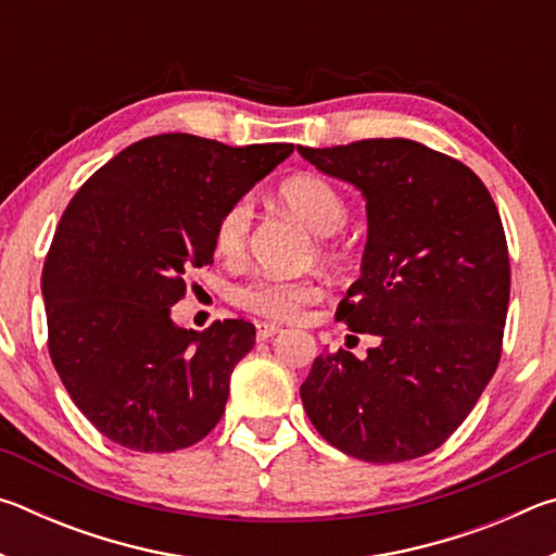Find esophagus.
<instances>
[{
    "label": "esophagus",
    "mask_w": 556,
    "mask_h": 556,
    "mask_svg": "<svg viewBox=\"0 0 556 556\" xmlns=\"http://www.w3.org/2000/svg\"><path fill=\"white\" fill-rule=\"evenodd\" d=\"M281 328L277 324H269V321H260L257 324V341H267V338L277 336Z\"/></svg>",
    "instance_id": "esophagus-1"
}]
</instances>
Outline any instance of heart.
Instances as JSON below:
<instances>
[{"instance_id":"b5f03b06","label":"heart","mask_w":556,"mask_h":556,"mask_svg":"<svg viewBox=\"0 0 556 556\" xmlns=\"http://www.w3.org/2000/svg\"><path fill=\"white\" fill-rule=\"evenodd\" d=\"M279 201L318 238H328L343 228L348 218L345 201L328 178L304 172L289 176L279 186ZM252 201L240 199L220 215L215 228V244L225 257H240L250 240ZM312 281H287L275 277H257L238 289V304L267 318H294L316 296Z\"/></svg>"}]
</instances>
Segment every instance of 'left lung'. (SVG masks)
Wrapping results in <instances>:
<instances>
[{"mask_svg":"<svg viewBox=\"0 0 556 556\" xmlns=\"http://www.w3.org/2000/svg\"><path fill=\"white\" fill-rule=\"evenodd\" d=\"M296 149L363 193L361 277L336 316L380 338L365 361L351 351L318 355L301 402L318 434L348 456H425L460 427L501 361L510 301L501 215L468 166L412 139Z\"/></svg>","mask_w":556,"mask_h":556,"instance_id":"obj_1","label":"left lung"}]
</instances>
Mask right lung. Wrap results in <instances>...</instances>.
<instances>
[{
	"label": "right lung",
	"mask_w": 556,
	"mask_h": 556,
	"mask_svg": "<svg viewBox=\"0 0 556 556\" xmlns=\"http://www.w3.org/2000/svg\"><path fill=\"white\" fill-rule=\"evenodd\" d=\"M291 152L174 131L122 149L73 195L41 275L49 351L75 407L110 441L168 454L220 421L255 326L225 318L186 331L172 306L186 271L213 262L220 215Z\"/></svg>",
	"instance_id": "1"
}]
</instances>
